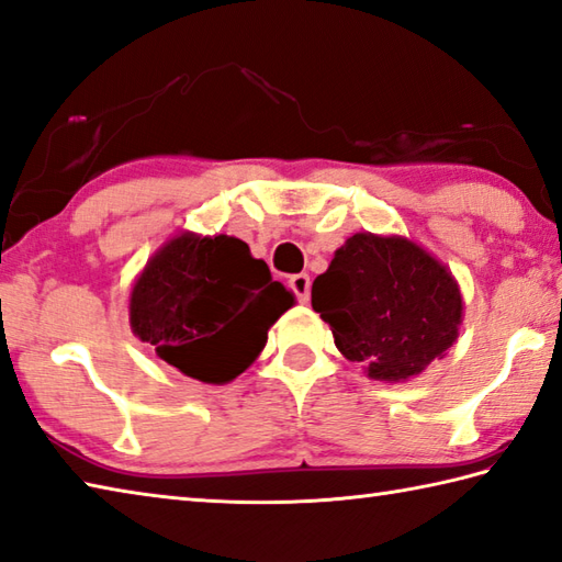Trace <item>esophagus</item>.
Returning a JSON list of instances; mask_svg holds the SVG:
<instances>
[{"mask_svg":"<svg viewBox=\"0 0 562 562\" xmlns=\"http://www.w3.org/2000/svg\"><path fill=\"white\" fill-rule=\"evenodd\" d=\"M290 290L294 292V296H296V300H300L302 304L310 302V292H312V280H310V274H306V272L292 274V278H290Z\"/></svg>","mask_w":562,"mask_h":562,"instance_id":"1","label":"esophagus"}]
</instances>
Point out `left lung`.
I'll use <instances>...</instances> for the list:
<instances>
[{
  "instance_id": "8db88e82",
  "label": "left lung",
  "mask_w": 562,
  "mask_h": 562,
  "mask_svg": "<svg viewBox=\"0 0 562 562\" xmlns=\"http://www.w3.org/2000/svg\"><path fill=\"white\" fill-rule=\"evenodd\" d=\"M312 306L340 353L382 382H404L443 358L463 322L453 274L402 236H350L314 280Z\"/></svg>"
}]
</instances>
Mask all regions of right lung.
<instances>
[{
	"label": "right lung",
	"mask_w": 562,
	"mask_h": 562,
	"mask_svg": "<svg viewBox=\"0 0 562 562\" xmlns=\"http://www.w3.org/2000/svg\"><path fill=\"white\" fill-rule=\"evenodd\" d=\"M294 304L268 266L234 236L170 238L134 282L128 322L156 356L206 384L238 378Z\"/></svg>",
	"instance_id": "add662e5"
}]
</instances>
